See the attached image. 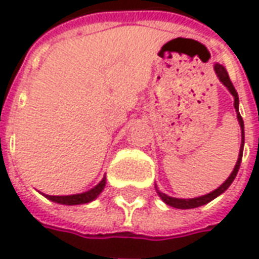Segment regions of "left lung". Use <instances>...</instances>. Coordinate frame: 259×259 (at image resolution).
I'll return each instance as SVG.
<instances>
[{
    "label": "left lung",
    "mask_w": 259,
    "mask_h": 259,
    "mask_svg": "<svg viewBox=\"0 0 259 259\" xmlns=\"http://www.w3.org/2000/svg\"><path fill=\"white\" fill-rule=\"evenodd\" d=\"M214 72H216V75L219 77V80L224 83L228 89H229V92L232 94L235 99V109H236V114H238V121H239V125H241V130H242V145H241V150H239V157H238V161H236V165H235L234 171L232 174L228 177V180L225 182L221 187H218L216 190H213L212 193L209 194H204V196H200V197H196V199H176V197H170V196H167L164 193H160V197L164 200L165 203L170 204V206H173V207H177V209H193V207H199V206H203V204L209 203L210 200H213L214 197H218L219 194H222L232 184V182L235 180V177H236V174H238V170H239V165H241V161H242V151H244V141H245V135H244V121H242V116L239 114V98H238V94H236V91H235L234 85H232V82H231V79H229V75H228V72H226V69H225L222 65H216L214 66Z\"/></svg>",
    "instance_id": "1"
}]
</instances>
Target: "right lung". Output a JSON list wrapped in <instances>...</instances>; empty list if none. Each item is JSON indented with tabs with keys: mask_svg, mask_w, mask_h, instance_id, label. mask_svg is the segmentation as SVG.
<instances>
[{
	"mask_svg": "<svg viewBox=\"0 0 259 259\" xmlns=\"http://www.w3.org/2000/svg\"><path fill=\"white\" fill-rule=\"evenodd\" d=\"M105 177L102 179V182L95 186L92 190L89 192H85V193L80 194H72V196H49L46 194V197L52 202H56V203H62V204H82V203H88V202H92L94 199H96L99 193L104 190L105 187Z\"/></svg>",
	"mask_w": 259,
	"mask_h": 259,
	"instance_id": "1",
	"label": "right lung"
}]
</instances>
